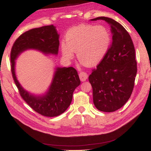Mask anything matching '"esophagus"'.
<instances>
[{
  "label": "esophagus",
  "mask_w": 151,
  "mask_h": 151,
  "mask_svg": "<svg viewBox=\"0 0 151 151\" xmlns=\"http://www.w3.org/2000/svg\"><path fill=\"white\" fill-rule=\"evenodd\" d=\"M87 77H88V75L86 73H85V72H81L79 73V78L81 81H85L87 80Z\"/></svg>",
  "instance_id": "obj_1"
}]
</instances>
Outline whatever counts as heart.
<instances>
[{
  "instance_id": "heart-1",
  "label": "heart",
  "mask_w": 151,
  "mask_h": 151,
  "mask_svg": "<svg viewBox=\"0 0 151 151\" xmlns=\"http://www.w3.org/2000/svg\"><path fill=\"white\" fill-rule=\"evenodd\" d=\"M111 36L103 25H83L71 29L66 34V43L61 44L64 58L70 60L76 52L77 58L87 66L97 65L108 51Z\"/></svg>"
}]
</instances>
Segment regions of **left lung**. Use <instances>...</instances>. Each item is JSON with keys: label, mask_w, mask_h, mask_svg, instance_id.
<instances>
[{"label": "left lung", "mask_w": 151, "mask_h": 151, "mask_svg": "<svg viewBox=\"0 0 151 151\" xmlns=\"http://www.w3.org/2000/svg\"><path fill=\"white\" fill-rule=\"evenodd\" d=\"M99 19L110 25L112 40L106 56L91 70L88 81L96 108L113 112L121 108L132 93L137 73L135 49L130 34L122 25L106 17L91 21Z\"/></svg>", "instance_id": "8db88e82"}]
</instances>
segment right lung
Returning <instances> with one entry per match:
<instances>
[{"label": "right lung", "mask_w": 151, "mask_h": 151, "mask_svg": "<svg viewBox=\"0 0 151 151\" xmlns=\"http://www.w3.org/2000/svg\"><path fill=\"white\" fill-rule=\"evenodd\" d=\"M59 35L53 25L34 28L22 33L15 40L11 51V73L19 94L37 113L46 117L62 114L70 106L75 88L80 85L78 73L73 67L57 68L48 92L42 97L29 95L21 87L15 74V60L24 50L33 48L45 54H57Z\"/></svg>", "instance_id": "add662e5"}]
</instances>
